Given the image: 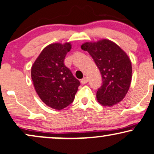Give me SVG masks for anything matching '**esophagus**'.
Wrapping results in <instances>:
<instances>
[{"mask_svg":"<svg viewBox=\"0 0 154 154\" xmlns=\"http://www.w3.org/2000/svg\"><path fill=\"white\" fill-rule=\"evenodd\" d=\"M87 82H88V78L87 77H84L81 80V83L82 84H85L87 83Z\"/></svg>","mask_w":154,"mask_h":154,"instance_id":"34e87169","label":"esophagus"}]
</instances>
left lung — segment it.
<instances>
[{"label": "left lung", "mask_w": 154, "mask_h": 154, "mask_svg": "<svg viewBox=\"0 0 154 154\" xmlns=\"http://www.w3.org/2000/svg\"><path fill=\"white\" fill-rule=\"evenodd\" d=\"M91 56L102 75V85L96 94L103 106H112L124 98L132 78L131 61L119 46L109 40L85 42L81 46Z\"/></svg>", "instance_id": "8db88e82"}]
</instances>
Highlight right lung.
<instances>
[{"label": "right lung", "instance_id": "obj_1", "mask_svg": "<svg viewBox=\"0 0 154 154\" xmlns=\"http://www.w3.org/2000/svg\"><path fill=\"white\" fill-rule=\"evenodd\" d=\"M70 49V42L49 45L31 68V78L37 94L43 103L57 110L72 103L80 85L79 80L64 65L65 57Z\"/></svg>", "mask_w": 154, "mask_h": 154}]
</instances>
